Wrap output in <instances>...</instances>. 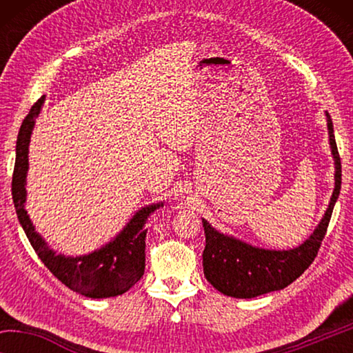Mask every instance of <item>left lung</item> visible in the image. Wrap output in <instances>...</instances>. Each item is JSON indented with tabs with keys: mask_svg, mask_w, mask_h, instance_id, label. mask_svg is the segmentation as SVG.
<instances>
[{
	"mask_svg": "<svg viewBox=\"0 0 353 353\" xmlns=\"http://www.w3.org/2000/svg\"><path fill=\"white\" fill-rule=\"evenodd\" d=\"M325 115L328 140L334 160V190L324 218L308 240L290 250L260 249L234 236L219 234L205 219H202L205 234V249L202 254L204 276L223 294L236 299H252L283 290L301 277L318 255L330 223L334 202L341 190V159L334 141L332 118L328 113Z\"/></svg>",
	"mask_w": 353,
	"mask_h": 353,
	"instance_id": "1",
	"label": "left lung"
}]
</instances>
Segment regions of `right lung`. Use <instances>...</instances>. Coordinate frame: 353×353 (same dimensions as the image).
<instances>
[{"instance_id": "right-lung-1", "label": "right lung", "mask_w": 353, "mask_h": 353, "mask_svg": "<svg viewBox=\"0 0 353 353\" xmlns=\"http://www.w3.org/2000/svg\"><path fill=\"white\" fill-rule=\"evenodd\" d=\"M45 97L35 103L23 121L15 149V166L12 176V199H14L17 216L25 230L29 243L39 259L45 263L54 277L68 286L70 290L92 299L113 297L126 292L139 282L145 272V229L149 214L163 205H146L134 214L128 225L119 232L115 240L107 243L94 252L82 256L57 255L48 248L46 241L35 232L31 219L25 210L26 202V172H28V148L31 134L39 117Z\"/></svg>"}]
</instances>
